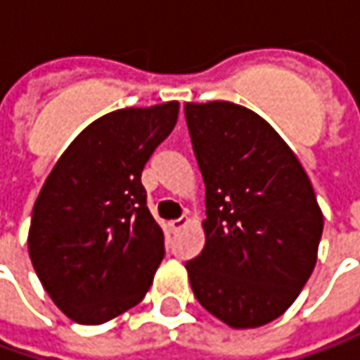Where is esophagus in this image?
<instances>
[{
  "label": "esophagus",
  "mask_w": 360,
  "mask_h": 360,
  "mask_svg": "<svg viewBox=\"0 0 360 360\" xmlns=\"http://www.w3.org/2000/svg\"><path fill=\"white\" fill-rule=\"evenodd\" d=\"M186 224L188 218L182 216V218H178V220H170V222H168V230H170V232H178V230L182 229V226H186Z\"/></svg>",
  "instance_id": "esophagus-1"
}]
</instances>
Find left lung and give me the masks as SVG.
I'll return each instance as SVG.
<instances>
[{
    "instance_id": "left-lung-1",
    "label": "left lung",
    "mask_w": 360,
    "mask_h": 360,
    "mask_svg": "<svg viewBox=\"0 0 360 360\" xmlns=\"http://www.w3.org/2000/svg\"><path fill=\"white\" fill-rule=\"evenodd\" d=\"M206 188V242L186 270L194 297L232 328L278 319L316 264L323 212L295 152L230 102L184 104Z\"/></svg>"
}]
</instances>
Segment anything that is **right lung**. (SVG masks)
<instances>
[{
    "instance_id": "right-lung-1",
    "label": "right lung",
    "mask_w": 360,
    "mask_h": 360,
    "mask_svg": "<svg viewBox=\"0 0 360 360\" xmlns=\"http://www.w3.org/2000/svg\"><path fill=\"white\" fill-rule=\"evenodd\" d=\"M178 102L110 112L77 136L34 204L30 258L72 321L102 325L146 297L164 232L146 206L142 170L174 130Z\"/></svg>"
}]
</instances>
